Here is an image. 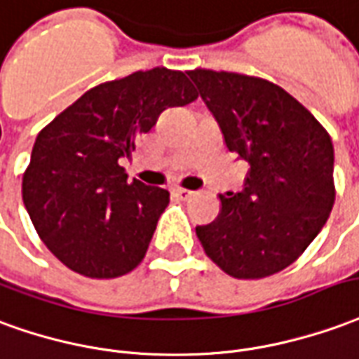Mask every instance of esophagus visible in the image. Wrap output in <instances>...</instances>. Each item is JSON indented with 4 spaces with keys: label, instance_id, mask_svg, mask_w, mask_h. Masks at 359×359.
Segmentation results:
<instances>
[{
    "label": "esophagus",
    "instance_id": "34e87169",
    "mask_svg": "<svg viewBox=\"0 0 359 359\" xmlns=\"http://www.w3.org/2000/svg\"><path fill=\"white\" fill-rule=\"evenodd\" d=\"M174 195L177 197V199H182V201H187V199H191L193 195L195 193L189 191V189H184V187H175L174 189Z\"/></svg>",
    "mask_w": 359,
    "mask_h": 359
}]
</instances>
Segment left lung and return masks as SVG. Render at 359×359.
Listing matches in <instances>:
<instances>
[{
  "instance_id": "1",
  "label": "left lung",
  "mask_w": 359,
  "mask_h": 359,
  "mask_svg": "<svg viewBox=\"0 0 359 359\" xmlns=\"http://www.w3.org/2000/svg\"><path fill=\"white\" fill-rule=\"evenodd\" d=\"M187 75L220 126L226 149L249 162L243 189L195 232L226 274L257 280L280 273L307 249L334 205V149L327 129L265 79L193 69Z\"/></svg>"
}]
</instances>
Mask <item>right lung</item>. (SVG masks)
Returning <instances> with one entry per match:
<instances>
[{
  "instance_id": "1",
  "label": "right lung",
  "mask_w": 359,
  "mask_h": 359,
  "mask_svg": "<svg viewBox=\"0 0 359 359\" xmlns=\"http://www.w3.org/2000/svg\"><path fill=\"white\" fill-rule=\"evenodd\" d=\"M197 96L182 71H135L86 90L38 133L22 203L40 240L67 269L118 278L143 261L170 193L127 182L119 160L166 108Z\"/></svg>"
}]
</instances>
